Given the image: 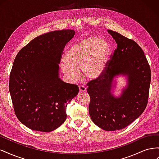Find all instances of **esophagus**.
I'll list each match as a JSON object with an SVG mask.
<instances>
[{
    "instance_id": "obj_1",
    "label": "esophagus",
    "mask_w": 159,
    "mask_h": 159,
    "mask_svg": "<svg viewBox=\"0 0 159 159\" xmlns=\"http://www.w3.org/2000/svg\"><path fill=\"white\" fill-rule=\"evenodd\" d=\"M79 89H80V91H81V92H85L86 89H87V88H86L85 86H84L82 85H79Z\"/></svg>"
}]
</instances>
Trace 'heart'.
Returning <instances> with one entry per match:
<instances>
[{
	"label": "heart",
	"mask_w": 159,
	"mask_h": 159,
	"mask_svg": "<svg viewBox=\"0 0 159 159\" xmlns=\"http://www.w3.org/2000/svg\"><path fill=\"white\" fill-rule=\"evenodd\" d=\"M110 46L103 38H85L72 45L67 51L65 61L60 64L68 78L76 81L80 78L79 68L88 79H95L102 73L109 54Z\"/></svg>",
	"instance_id": "b5f03b06"
}]
</instances>
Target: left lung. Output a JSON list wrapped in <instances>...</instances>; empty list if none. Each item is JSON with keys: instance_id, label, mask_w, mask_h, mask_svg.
<instances>
[{"instance_id": "left-lung-1", "label": "left lung", "mask_w": 159, "mask_h": 159, "mask_svg": "<svg viewBox=\"0 0 159 159\" xmlns=\"http://www.w3.org/2000/svg\"><path fill=\"white\" fill-rule=\"evenodd\" d=\"M117 47L100 75L88 84L89 113L96 125L113 131L127 127L145 111L148 103L151 71L144 52L136 42L108 30ZM127 75L128 85L122 95L111 93L113 78Z\"/></svg>"}]
</instances>
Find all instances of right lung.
<instances>
[{
    "label": "right lung",
    "instance_id": "add662e5",
    "mask_svg": "<svg viewBox=\"0 0 159 159\" xmlns=\"http://www.w3.org/2000/svg\"><path fill=\"white\" fill-rule=\"evenodd\" d=\"M74 30L52 31L23 47L14 59L9 91L16 116L34 131L50 132L66 119L67 105L78 94L75 84L59 78L64 48Z\"/></svg>",
    "mask_w": 159,
    "mask_h": 159
}]
</instances>
